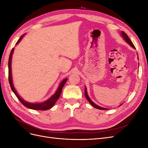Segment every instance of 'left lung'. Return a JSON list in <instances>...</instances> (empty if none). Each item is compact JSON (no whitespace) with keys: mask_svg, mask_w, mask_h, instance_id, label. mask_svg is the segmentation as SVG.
Here are the masks:
<instances>
[{"mask_svg":"<svg viewBox=\"0 0 148 148\" xmlns=\"http://www.w3.org/2000/svg\"><path fill=\"white\" fill-rule=\"evenodd\" d=\"M121 36L122 37V38H123V39L125 40V41H126L132 47H133V49H136L135 46L133 45V42H132L131 40L130 39V38L128 37L127 34L126 33H125V32H123V31H121ZM137 54H138V53H137ZM84 94H85V97H86V99L88 101V102H89V103H90V104H91V106H93L94 107H95V108H96V109H99V110H107V109H108L104 108V107H101V106H98V105L96 104L95 102H93L92 101V100H91V99H90V98H89V97L88 96V92H87V89H86V86H85V88H84ZM122 104H120V106H122Z\"/></svg>","mask_w":148,"mask_h":148,"instance_id":"obj_1","label":"left lung"}]
</instances>
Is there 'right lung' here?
I'll list each match as a JSON object with an SVG mask.
<instances>
[{"instance_id":"add662e5","label":"right lung","mask_w":148,"mask_h":148,"mask_svg":"<svg viewBox=\"0 0 148 148\" xmlns=\"http://www.w3.org/2000/svg\"><path fill=\"white\" fill-rule=\"evenodd\" d=\"M26 34V33H25L24 34H23L21 36L20 38V39H18V41H17V42L16 43V44H18L21 40L23 39V38L24 37V36ZM13 51H14V48L12 49V50L10 52V57H9V59H8V80H9V83H10V85L12 91L14 92L15 95H16V96L17 97L18 99L20 100V101L23 104L25 107H28L29 109H33V110H46L48 109H50L53 106L56 104V102H57V101L59 99L60 94L62 92V88L64 86V85L66 83V82L67 81V78H65L63 81L62 82H60V83L59 84V86L58 87L57 91H56V92L53 94V95L49 99L45 101L42 102H38V103H31V102H29L28 101H25L23 98H22L18 94L16 90L15 89L14 86H13V79H12V55Z\"/></svg>"}]
</instances>
